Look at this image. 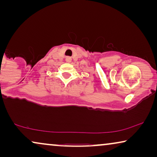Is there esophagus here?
Here are the masks:
<instances>
[{"mask_svg": "<svg viewBox=\"0 0 157 157\" xmlns=\"http://www.w3.org/2000/svg\"><path fill=\"white\" fill-rule=\"evenodd\" d=\"M66 61H67V62H68V63H69V62L71 61V57H67L66 59Z\"/></svg>", "mask_w": 157, "mask_h": 157, "instance_id": "esophagus-1", "label": "esophagus"}]
</instances>
